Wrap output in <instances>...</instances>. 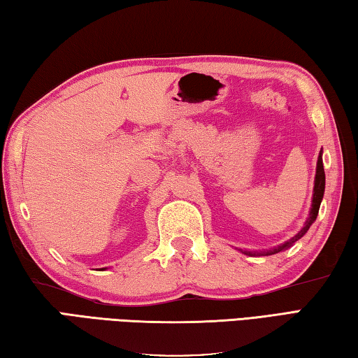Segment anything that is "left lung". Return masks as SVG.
<instances>
[{
  "label": "left lung",
  "instance_id": "8db88e82",
  "mask_svg": "<svg viewBox=\"0 0 358 358\" xmlns=\"http://www.w3.org/2000/svg\"><path fill=\"white\" fill-rule=\"evenodd\" d=\"M324 188H326V174H324V165H322V150L320 151V156H318V164H316V176H315V187H313V198H312V208H310V215L306 221L304 227L301 229V231L294 235L293 238H289L288 241H285L284 245L280 246H275L273 249H269V251H263V252H257L260 255H271V254H278L285 251L289 246H293L296 241L299 238L304 237L307 234V231L310 229V226L313 224V221L318 217V212H320V206H321V201L322 196H324ZM241 251V249H240ZM243 254L246 255H255V252L251 251H241Z\"/></svg>",
  "mask_w": 358,
  "mask_h": 358
}]
</instances>
